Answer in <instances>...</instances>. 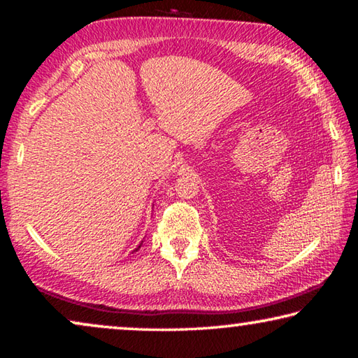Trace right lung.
<instances>
[{
    "instance_id": "1",
    "label": "right lung",
    "mask_w": 358,
    "mask_h": 358,
    "mask_svg": "<svg viewBox=\"0 0 358 358\" xmlns=\"http://www.w3.org/2000/svg\"><path fill=\"white\" fill-rule=\"evenodd\" d=\"M141 246H142V243H141V245H138V246L136 248V250H134V251H132V252H136V251H138V250H141Z\"/></svg>"
}]
</instances>
